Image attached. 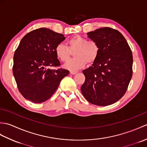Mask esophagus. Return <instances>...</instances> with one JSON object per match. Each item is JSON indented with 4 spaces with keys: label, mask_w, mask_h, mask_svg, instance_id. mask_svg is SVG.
Returning a JSON list of instances; mask_svg holds the SVG:
<instances>
[{
    "label": "esophagus",
    "mask_w": 147,
    "mask_h": 147,
    "mask_svg": "<svg viewBox=\"0 0 147 147\" xmlns=\"http://www.w3.org/2000/svg\"><path fill=\"white\" fill-rule=\"evenodd\" d=\"M78 72L77 71H70V74H72V75H73V74H75L76 73H77Z\"/></svg>",
    "instance_id": "esophagus-1"
}]
</instances>
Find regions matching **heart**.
<instances>
[{
    "instance_id": "heart-1",
    "label": "heart",
    "mask_w": 147,
    "mask_h": 147,
    "mask_svg": "<svg viewBox=\"0 0 147 147\" xmlns=\"http://www.w3.org/2000/svg\"><path fill=\"white\" fill-rule=\"evenodd\" d=\"M67 45L59 43L55 47V53L61 61L65 62L70 58L71 51L73 49L74 55L76 57L67 61L64 67L71 71L78 70L83 67L86 62L90 64L97 59L100 48L94 40H86L80 35L72 36L67 40Z\"/></svg>"
}]
</instances>
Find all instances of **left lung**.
I'll list each match as a JSON object with an SVG mask.
<instances>
[{
  "label": "left lung",
  "instance_id": "left-lung-1",
  "mask_svg": "<svg viewBox=\"0 0 147 147\" xmlns=\"http://www.w3.org/2000/svg\"><path fill=\"white\" fill-rule=\"evenodd\" d=\"M98 43L99 54L92 66L83 71L85 82L81 87L90 103L106 106L125 94L133 75V54L122 34L109 27L87 33Z\"/></svg>",
  "mask_w": 147,
  "mask_h": 147
}]
</instances>
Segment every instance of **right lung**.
<instances>
[{"label": "right lung", "instance_id": "obj_1", "mask_svg": "<svg viewBox=\"0 0 147 147\" xmlns=\"http://www.w3.org/2000/svg\"><path fill=\"white\" fill-rule=\"evenodd\" d=\"M65 40L64 35L41 28L27 33L21 39L14 55L13 75L23 97L34 103L47 100L69 71L52 69L61 63L55 47Z\"/></svg>", "mask_w": 147, "mask_h": 147}]
</instances>
